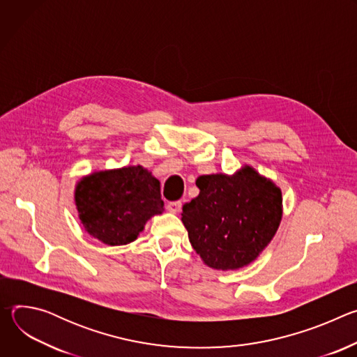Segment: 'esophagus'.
Segmentation results:
<instances>
[{
  "mask_svg": "<svg viewBox=\"0 0 357 357\" xmlns=\"http://www.w3.org/2000/svg\"><path fill=\"white\" fill-rule=\"evenodd\" d=\"M167 209L171 213H179L182 211V203L181 202H169L167 205Z\"/></svg>",
  "mask_w": 357,
  "mask_h": 357,
  "instance_id": "obj_1",
  "label": "esophagus"
}]
</instances>
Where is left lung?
Returning <instances> with one entry per match:
<instances>
[{"label":"left lung","mask_w":357,"mask_h":357,"mask_svg":"<svg viewBox=\"0 0 357 357\" xmlns=\"http://www.w3.org/2000/svg\"><path fill=\"white\" fill-rule=\"evenodd\" d=\"M196 186L199 195L182 212L193 250L215 270L247 267L280 227L281 189L250 165L233 175H202Z\"/></svg>","instance_id":"obj_1"}]
</instances>
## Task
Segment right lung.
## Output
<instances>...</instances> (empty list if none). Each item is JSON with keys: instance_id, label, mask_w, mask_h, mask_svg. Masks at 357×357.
<instances>
[{"instance_id": "right-lung-1", "label": "right lung", "mask_w": 357, "mask_h": 357, "mask_svg": "<svg viewBox=\"0 0 357 357\" xmlns=\"http://www.w3.org/2000/svg\"><path fill=\"white\" fill-rule=\"evenodd\" d=\"M75 203L84 230L107 245L134 241L152 216L164 212L161 183L141 165L83 176Z\"/></svg>"}]
</instances>
